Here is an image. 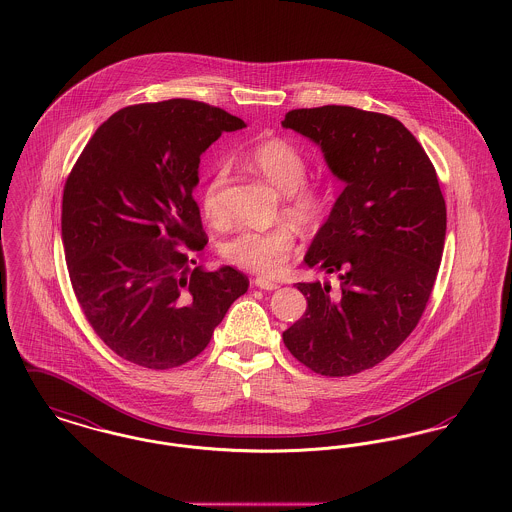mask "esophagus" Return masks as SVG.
<instances>
[{
	"label": "esophagus",
	"instance_id": "esophagus-1",
	"mask_svg": "<svg viewBox=\"0 0 512 512\" xmlns=\"http://www.w3.org/2000/svg\"><path fill=\"white\" fill-rule=\"evenodd\" d=\"M255 286L257 288H261V290H276L278 288V284L276 282H272V280H268V278H255Z\"/></svg>",
	"mask_w": 512,
	"mask_h": 512
}]
</instances>
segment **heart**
Wrapping results in <instances>:
<instances>
[{
	"label": "heart",
	"mask_w": 512,
	"mask_h": 512,
	"mask_svg": "<svg viewBox=\"0 0 512 512\" xmlns=\"http://www.w3.org/2000/svg\"><path fill=\"white\" fill-rule=\"evenodd\" d=\"M247 161L286 194V213L303 226H317L330 205V188L322 180H309V165L299 147L282 138H268L247 149ZM228 165L220 161L201 192V211L213 224L226 222L224 186ZM295 249V232L288 224L272 228H244L232 236L222 255L228 263L255 274H278L288 267Z\"/></svg>",
	"instance_id": "obj_1"
}]
</instances>
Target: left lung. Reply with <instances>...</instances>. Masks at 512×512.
Segmentation results:
<instances>
[{"label":"left lung","instance_id":"obj_1","mask_svg":"<svg viewBox=\"0 0 512 512\" xmlns=\"http://www.w3.org/2000/svg\"><path fill=\"white\" fill-rule=\"evenodd\" d=\"M282 126L311 138L345 182L305 255L340 288L299 282L305 315L282 334L303 366L353 376L411 336L438 276L447 209L436 169L403 122L349 105L293 109Z\"/></svg>","mask_w":512,"mask_h":512}]
</instances>
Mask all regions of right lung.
Segmentation results:
<instances>
[{"mask_svg":"<svg viewBox=\"0 0 512 512\" xmlns=\"http://www.w3.org/2000/svg\"><path fill=\"white\" fill-rule=\"evenodd\" d=\"M245 122L167 99L128 105L96 130L63 190L61 236L74 295L101 341L132 365L195 359L249 280L207 270L192 190L201 153Z\"/></svg>","mask_w":512,"mask_h":512,"instance_id":"add662e5","label":"right lung"}]
</instances>
